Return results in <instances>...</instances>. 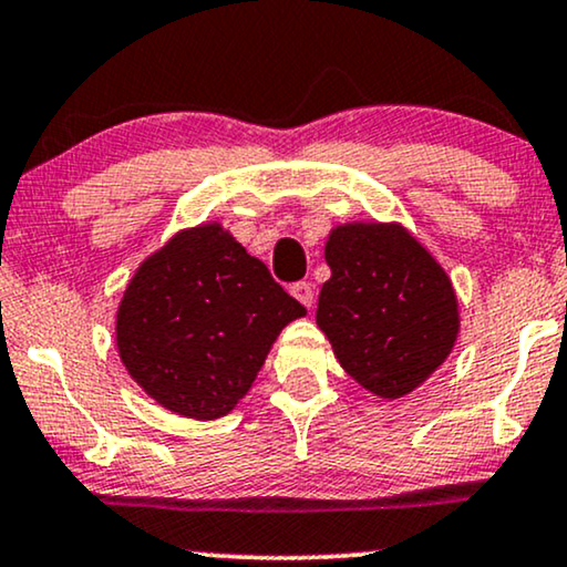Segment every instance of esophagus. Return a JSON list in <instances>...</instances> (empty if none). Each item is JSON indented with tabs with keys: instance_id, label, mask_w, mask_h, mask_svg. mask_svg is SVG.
Masks as SVG:
<instances>
[{
	"instance_id": "obj_1",
	"label": "esophagus",
	"mask_w": 567,
	"mask_h": 567,
	"mask_svg": "<svg viewBox=\"0 0 567 567\" xmlns=\"http://www.w3.org/2000/svg\"><path fill=\"white\" fill-rule=\"evenodd\" d=\"M291 297L297 299V301H301V305L305 307H312V301H315V286L309 284V281H297V284H291Z\"/></svg>"
}]
</instances>
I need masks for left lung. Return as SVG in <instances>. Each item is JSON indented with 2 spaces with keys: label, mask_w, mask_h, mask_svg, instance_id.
I'll return each mask as SVG.
<instances>
[{
  "label": "left lung",
  "mask_w": 567,
  "mask_h": 567,
  "mask_svg": "<svg viewBox=\"0 0 567 567\" xmlns=\"http://www.w3.org/2000/svg\"><path fill=\"white\" fill-rule=\"evenodd\" d=\"M324 260L332 276L317 301V324L340 367L379 398L413 392L456 340L452 281L398 224L338 227Z\"/></svg>",
  "instance_id": "8db88e82"
}]
</instances>
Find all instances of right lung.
<instances>
[{
    "label": "right lung",
    "instance_id": "1",
    "mask_svg": "<svg viewBox=\"0 0 567 567\" xmlns=\"http://www.w3.org/2000/svg\"><path fill=\"white\" fill-rule=\"evenodd\" d=\"M307 315L219 224L169 239L131 278L118 309L128 374L177 415L214 421L250 390L286 324Z\"/></svg>",
    "mask_w": 567,
    "mask_h": 567
}]
</instances>
